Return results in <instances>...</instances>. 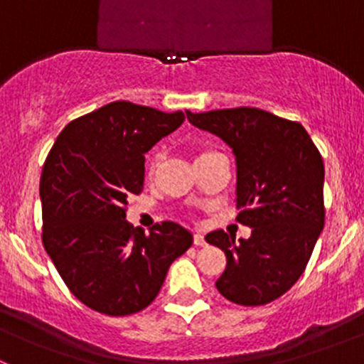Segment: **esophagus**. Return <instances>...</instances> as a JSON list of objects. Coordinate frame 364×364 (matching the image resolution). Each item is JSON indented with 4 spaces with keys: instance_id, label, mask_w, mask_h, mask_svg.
I'll return each mask as SVG.
<instances>
[{
    "instance_id": "esophagus-1",
    "label": "esophagus",
    "mask_w": 364,
    "mask_h": 364,
    "mask_svg": "<svg viewBox=\"0 0 364 364\" xmlns=\"http://www.w3.org/2000/svg\"><path fill=\"white\" fill-rule=\"evenodd\" d=\"M193 245H196V247H204L205 245V240H204V236L203 234H193Z\"/></svg>"
}]
</instances>
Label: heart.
<instances>
[{"label": "heart", "mask_w": 364, "mask_h": 364, "mask_svg": "<svg viewBox=\"0 0 364 364\" xmlns=\"http://www.w3.org/2000/svg\"><path fill=\"white\" fill-rule=\"evenodd\" d=\"M211 153H216V151H213V149H208V148L197 149V151H196V161L204 159V156L211 155ZM160 164H161V153H160V149H156V151L153 153L151 160H149V165H148V176H149V178H155V174L159 172Z\"/></svg>", "instance_id": "heart-1"}]
</instances>
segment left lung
<instances>
[{"label":"left lung","instance_id":"left-lung-1","mask_svg":"<svg viewBox=\"0 0 364 364\" xmlns=\"http://www.w3.org/2000/svg\"><path fill=\"white\" fill-rule=\"evenodd\" d=\"M186 117L216 134L237 161V222L252 229L234 241L223 230L205 236L225 253L216 280L225 299L260 306L299 280L324 227V161L303 124L257 107L216 109Z\"/></svg>","mask_w":364,"mask_h":364}]
</instances>
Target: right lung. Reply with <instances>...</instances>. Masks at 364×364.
Returning <instances> with one entry per match:
<instances>
[{"mask_svg":"<svg viewBox=\"0 0 364 364\" xmlns=\"http://www.w3.org/2000/svg\"><path fill=\"white\" fill-rule=\"evenodd\" d=\"M183 119V111L111 102L70 121L47 155L43 247L68 291L98 314L144 310L171 264L192 247L178 223H156L146 236L124 220L128 200L144 188V155Z\"/></svg>","mask_w":364,"mask_h":364,"instance_id":"obj_1","label":"right lung"}]
</instances>
